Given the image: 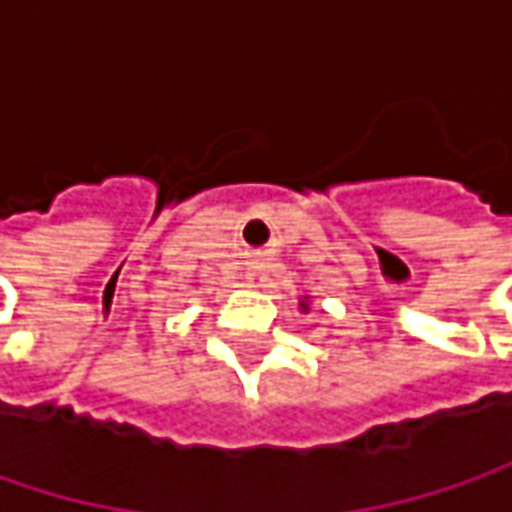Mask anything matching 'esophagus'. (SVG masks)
I'll return each instance as SVG.
<instances>
[{
  "instance_id": "1",
  "label": "esophagus",
  "mask_w": 512,
  "mask_h": 512,
  "mask_svg": "<svg viewBox=\"0 0 512 512\" xmlns=\"http://www.w3.org/2000/svg\"><path fill=\"white\" fill-rule=\"evenodd\" d=\"M259 276H262V273H259V265H250V267H247V279H250V282H256Z\"/></svg>"
}]
</instances>
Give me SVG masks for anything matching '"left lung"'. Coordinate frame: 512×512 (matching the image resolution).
<instances>
[{
    "label": "left lung",
    "instance_id": "left-lung-1",
    "mask_svg": "<svg viewBox=\"0 0 512 512\" xmlns=\"http://www.w3.org/2000/svg\"><path fill=\"white\" fill-rule=\"evenodd\" d=\"M299 310H302V313H310V305H307V296H305V299H299Z\"/></svg>",
    "mask_w": 512,
    "mask_h": 512
}]
</instances>
